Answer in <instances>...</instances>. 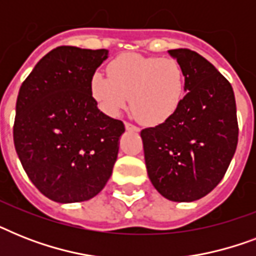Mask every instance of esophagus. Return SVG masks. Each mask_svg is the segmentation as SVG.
Here are the masks:
<instances>
[{"instance_id": "34e87169", "label": "esophagus", "mask_w": 256, "mask_h": 256, "mask_svg": "<svg viewBox=\"0 0 256 256\" xmlns=\"http://www.w3.org/2000/svg\"><path fill=\"white\" fill-rule=\"evenodd\" d=\"M124 128L128 132H140V128H136V124H130V122H124Z\"/></svg>"}]
</instances>
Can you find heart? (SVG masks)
Segmentation results:
<instances>
[{
  "mask_svg": "<svg viewBox=\"0 0 256 256\" xmlns=\"http://www.w3.org/2000/svg\"><path fill=\"white\" fill-rule=\"evenodd\" d=\"M90 94L106 116H116L124 108L142 124H160L178 112L186 94V73L172 57H146L124 53L108 65V76L90 78Z\"/></svg>",
  "mask_w": 256,
  "mask_h": 256,
  "instance_id": "1",
  "label": "heart"
}]
</instances>
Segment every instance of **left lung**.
Returning <instances> with one entry per match:
<instances>
[{"label": "left lung", "mask_w": 256, "mask_h": 256, "mask_svg": "<svg viewBox=\"0 0 256 256\" xmlns=\"http://www.w3.org/2000/svg\"><path fill=\"white\" fill-rule=\"evenodd\" d=\"M186 73V96L164 124L140 132L148 178L160 195L192 202L214 190L238 144L231 84L190 49L168 50Z\"/></svg>", "instance_id": "obj_1"}]
</instances>
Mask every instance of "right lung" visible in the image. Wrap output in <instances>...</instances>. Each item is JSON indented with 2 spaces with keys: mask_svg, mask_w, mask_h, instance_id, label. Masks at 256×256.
<instances>
[{
  "mask_svg": "<svg viewBox=\"0 0 256 256\" xmlns=\"http://www.w3.org/2000/svg\"><path fill=\"white\" fill-rule=\"evenodd\" d=\"M108 54L60 46L18 92L14 148L34 186L54 202L92 199L112 172L124 124L100 112L90 94V78Z\"/></svg>",
  "mask_w": 256,
  "mask_h": 256,
  "instance_id": "right-lung-1",
  "label": "right lung"
}]
</instances>
